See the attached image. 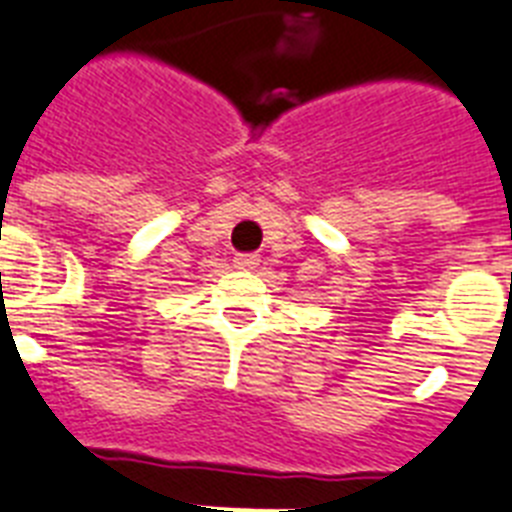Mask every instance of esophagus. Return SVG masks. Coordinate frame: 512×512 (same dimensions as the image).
I'll use <instances>...</instances> for the list:
<instances>
[{
  "instance_id": "1",
  "label": "esophagus",
  "mask_w": 512,
  "mask_h": 512,
  "mask_svg": "<svg viewBox=\"0 0 512 512\" xmlns=\"http://www.w3.org/2000/svg\"><path fill=\"white\" fill-rule=\"evenodd\" d=\"M256 267H259V256H253V253H237L235 256V269L251 272Z\"/></svg>"
}]
</instances>
